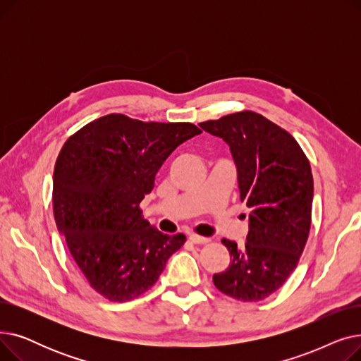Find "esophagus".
I'll use <instances>...</instances> for the list:
<instances>
[{
  "mask_svg": "<svg viewBox=\"0 0 361 361\" xmlns=\"http://www.w3.org/2000/svg\"><path fill=\"white\" fill-rule=\"evenodd\" d=\"M188 240H190L193 244H206V243H209V238H204V237H200V235H196V234L188 235Z\"/></svg>",
  "mask_w": 361,
  "mask_h": 361,
  "instance_id": "34e87169",
  "label": "esophagus"
}]
</instances>
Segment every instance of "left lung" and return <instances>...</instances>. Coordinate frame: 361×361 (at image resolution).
Returning a JSON list of instances; mask_svg holds the SVG:
<instances>
[{"label":"left lung","mask_w":361,"mask_h":361,"mask_svg":"<svg viewBox=\"0 0 361 361\" xmlns=\"http://www.w3.org/2000/svg\"><path fill=\"white\" fill-rule=\"evenodd\" d=\"M199 126L230 146L240 199L250 211L243 247L222 238L231 262L214 283L235 300L260 301L283 286L305 250L313 203L310 164L290 133L253 111Z\"/></svg>","instance_id":"8db88e82"}]
</instances>
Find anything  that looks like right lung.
<instances>
[{
  "mask_svg": "<svg viewBox=\"0 0 361 361\" xmlns=\"http://www.w3.org/2000/svg\"><path fill=\"white\" fill-rule=\"evenodd\" d=\"M197 135L190 123L109 114L64 143L52 177L54 218L80 274L102 297L123 302L142 295L184 244V234H164L143 219L139 203L165 159Z\"/></svg>",
  "mask_w": 361,
  "mask_h": 361,
  "instance_id": "1",
  "label": "right lung"
}]
</instances>
